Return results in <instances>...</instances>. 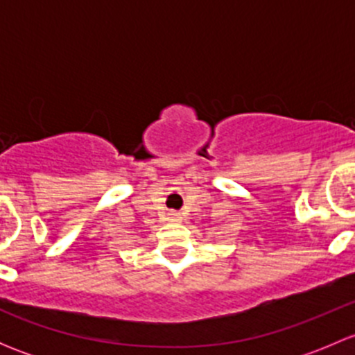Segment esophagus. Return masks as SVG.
<instances>
[{
    "instance_id": "34e87169",
    "label": "esophagus",
    "mask_w": 355,
    "mask_h": 355,
    "mask_svg": "<svg viewBox=\"0 0 355 355\" xmlns=\"http://www.w3.org/2000/svg\"><path fill=\"white\" fill-rule=\"evenodd\" d=\"M168 220H170V221H180L182 216L178 213H175V211H171V213H168Z\"/></svg>"
}]
</instances>
